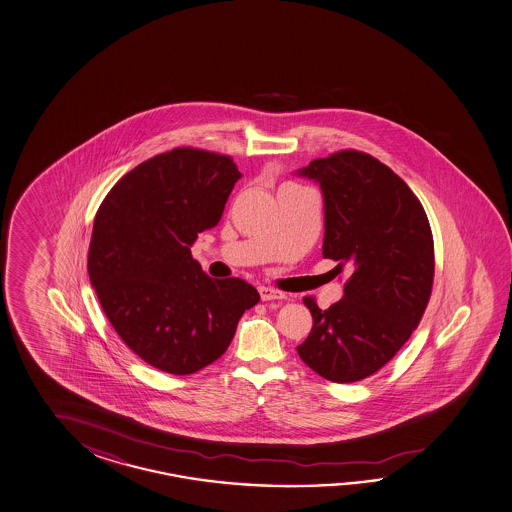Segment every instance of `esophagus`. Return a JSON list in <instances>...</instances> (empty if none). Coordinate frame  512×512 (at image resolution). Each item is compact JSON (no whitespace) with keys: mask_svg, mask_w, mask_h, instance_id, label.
<instances>
[{"mask_svg":"<svg viewBox=\"0 0 512 512\" xmlns=\"http://www.w3.org/2000/svg\"><path fill=\"white\" fill-rule=\"evenodd\" d=\"M259 293H261V299L264 302H268V300H282L286 297L282 291L273 290V288H268V286H261Z\"/></svg>","mask_w":512,"mask_h":512,"instance_id":"34e87169","label":"esophagus"}]
</instances>
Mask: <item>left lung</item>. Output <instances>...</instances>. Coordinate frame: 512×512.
<instances>
[{
    "label": "left lung",
    "instance_id": "left-lung-1",
    "mask_svg": "<svg viewBox=\"0 0 512 512\" xmlns=\"http://www.w3.org/2000/svg\"><path fill=\"white\" fill-rule=\"evenodd\" d=\"M295 175L322 192V257L351 271L337 304L304 299L313 328L297 351L320 377L357 382L386 366L424 315L434 277L429 221L411 188L371 155L344 150Z\"/></svg>",
    "mask_w": 512,
    "mask_h": 512
}]
</instances>
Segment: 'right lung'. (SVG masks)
<instances>
[{
	"label": "right lung",
	"instance_id": "obj_1",
	"mask_svg": "<svg viewBox=\"0 0 512 512\" xmlns=\"http://www.w3.org/2000/svg\"><path fill=\"white\" fill-rule=\"evenodd\" d=\"M228 155L174 148L123 175L94 219L88 277L117 335L146 364L190 375L221 357L261 295L192 257L241 179Z\"/></svg>",
	"mask_w": 512,
	"mask_h": 512
}]
</instances>
